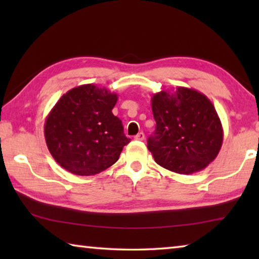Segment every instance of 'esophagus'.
I'll return each mask as SVG.
<instances>
[{"label":"esophagus","instance_id":"obj_1","mask_svg":"<svg viewBox=\"0 0 259 259\" xmlns=\"http://www.w3.org/2000/svg\"><path fill=\"white\" fill-rule=\"evenodd\" d=\"M135 139L136 140H144L145 139V135H144V133H139L138 135L135 136Z\"/></svg>","mask_w":259,"mask_h":259}]
</instances>
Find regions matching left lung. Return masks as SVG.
<instances>
[{
  "instance_id": "8db88e82",
  "label": "left lung",
  "mask_w": 259,
  "mask_h": 259,
  "mask_svg": "<svg viewBox=\"0 0 259 259\" xmlns=\"http://www.w3.org/2000/svg\"><path fill=\"white\" fill-rule=\"evenodd\" d=\"M156 122L147 147L157 164L170 171L191 175L216 159L224 131L212 103L200 91L177 87L152 97Z\"/></svg>"
}]
</instances>
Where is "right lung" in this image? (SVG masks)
<instances>
[{"label":"right lung","mask_w":259,"mask_h":259,"mask_svg":"<svg viewBox=\"0 0 259 259\" xmlns=\"http://www.w3.org/2000/svg\"><path fill=\"white\" fill-rule=\"evenodd\" d=\"M116 102V94L95 84L61 96L45 123L48 150L57 163L77 176H91L119 160L130 138L112 113Z\"/></svg>","instance_id":"obj_1"}]
</instances>
